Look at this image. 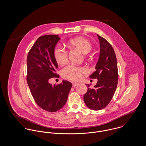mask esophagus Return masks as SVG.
I'll return each mask as SVG.
<instances>
[{"label": "esophagus", "instance_id": "obj_1", "mask_svg": "<svg viewBox=\"0 0 146 146\" xmlns=\"http://www.w3.org/2000/svg\"><path fill=\"white\" fill-rule=\"evenodd\" d=\"M78 85V83H72V87H75Z\"/></svg>", "mask_w": 146, "mask_h": 146}]
</instances>
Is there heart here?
Masks as SVG:
<instances>
[{
  "label": "heart",
  "mask_w": 146,
  "mask_h": 146,
  "mask_svg": "<svg viewBox=\"0 0 146 146\" xmlns=\"http://www.w3.org/2000/svg\"><path fill=\"white\" fill-rule=\"evenodd\" d=\"M67 43L70 46L79 49L84 54L88 53L92 49L91 43L84 37H77L68 40ZM53 57L56 62L60 65H63L67 61V52L61 46L57 45L53 50ZM87 72L88 70L85 67L70 64L63 68L61 74L63 78L66 79L77 81L80 79L82 74Z\"/></svg>",
  "instance_id": "b5f03b06"
}]
</instances>
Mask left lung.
<instances>
[{
    "label": "left lung",
    "mask_w": 146,
    "mask_h": 146,
    "mask_svg": "<svg viewBox=\"0 0 146 146\" xmlns=\"http://www.w3.org/2000/svg\"><path fill=\"white\" fill-rule=\"evenodd\" d=\"M100 43V54L96 70L90 76L97 79L94 88H89L84 95V101L89 108L100 110L105 108L112 100L117 88L119 74L117 60L113 47L107 40L97 34Z\"/></svg>",
    "instance_id": "left-lung-1"
}]
</instances>
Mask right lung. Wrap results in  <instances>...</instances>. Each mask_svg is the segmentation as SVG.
I'll use <instances>...</instances> for the list:
<instances>
[{
    "instance_id": "add662e5",
    "label": "right lung",
    "mask_w": 146,
    "mask_h": 146,
    "mask_svg": "<svg viewBox=\"0 0 146 146\" xmlns=\"http://www.w3.org/2000/svg\"><path fill=\"white\" fill-rule=\"evenodd\" d=\"M60 39L58 35L40 36L27 57L26 80L32 96L40 108L50 112L62 108L72 87V84L66 80L54 85L48 82L50 78L58 77L53 50Z\"/></svg>"
}]
</instances>
